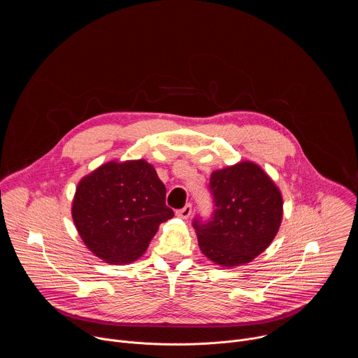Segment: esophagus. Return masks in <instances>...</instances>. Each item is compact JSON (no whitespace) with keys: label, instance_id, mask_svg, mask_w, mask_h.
I'll use <instances>...</instances> for the list:
<instances>
[{"label":"esophagus","instance_id":"obj_1","mask_svg":"<svg viewBox=\"0 0 358 358\" xmlns=\"http://www.w3.org/2000/svg\"><path fill=\"white\" fill-rule=\"evenodd\" d=\"M191 213H192V206H191V203H185V207H182L181 210H177V211H176L177 217H180V218H182V220H188L189 215H191Z\"/></svg>","mask_w":358,"mask_h":358}]
</instances>
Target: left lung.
<instances>
[{
  "instance_id": "1",
  "label": "left lung",
  "mask_w": 358,
  "mask_h": 358,
  "mask_svg": "<svg viewBox=\"0 0 358 358\" xmlns=\"http://www.w3.org/2000/svg\"><path fill=\"white\" fill-rule=\"evenodd\" d=\"M208 188L214 211L206 221L199 215L192 221L199 249L221 266L250 262L278 234L283 214L280 191L250 162L214 171Z\"/></svg>"
}]
</instances>
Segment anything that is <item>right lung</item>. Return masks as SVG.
Returning <instances> with one entry per match:
<instances>
[{
  "mask_svg": "<svg viewBox=\"0 0 358 358\" xmlns=\"http://www.w3.org/2000/svg\"><path fill=\"white\" fill-rule=\"evenodd\" d=\"M173 217L166 185L144 160L99 167L79 182L72 206L85 245L113 265L140 258L159 225Z\"/></svg>",
  "mask_w": 358,
  "mask_h": 358,
  "instance_id": "1",
  "label": "right lung"
}]
</instances>
